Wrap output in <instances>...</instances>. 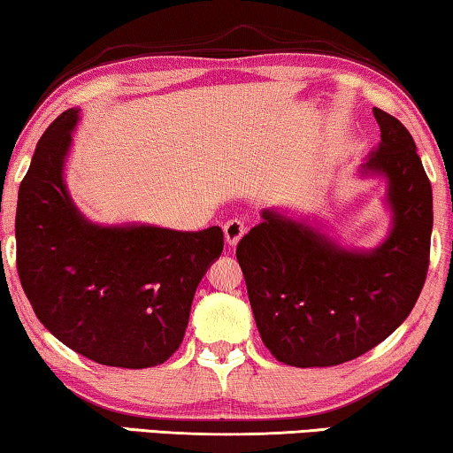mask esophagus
I'll list each match as a JSON object with an SVG mask.
<instances>
[{
    "mask_svg": "<svg viewBox=\"0 0 453 453\" xmlns=\"http://www.w3.org/2000/svg\"><path fill=\"white\" fill-rule=\"evenodd\" d=\"M246 234V226L244 221L240 219H229L227 224H224V235H226V242L227 246H235L238 242L242 240V235Z\"/></svg>",
    "mask_w": 453,
    "mask_h": 453,
    "instance_id": "esophagus-1",
    "label": "esophagus"
}]
</instances>
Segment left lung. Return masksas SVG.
<instances>
[{"label":"left lung","instance_id":"8db88e82","mask_svg":"<svg viewBox=\"0 0 453 453\" xmlns=\"http://www.w3.org/2000/svg\"><path fill=\"white\" fill-rule=\"evenodd\" d=\"M381 142L361 176L386 180L390 232L372 250L341 246L320 224L263 209L235 248L260 339L277 361L330 367L388 339L423 289L433 193L409 129L380 108Z\"/></svg>","mask_w":453,"mask_h":453}]
</instances>
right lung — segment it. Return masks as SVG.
<instances>
[{
  "instance_id": "obj_1",
  "label": "right lung",
  "mask_w": 453,
  "mask_h": 453,
  "mask_svg": "<svg viewBox=\"0 0 453 453\" xmlns=\"http://www.w3.org/2000/svg\"><path fill=\"white\" fill-rule=\"evenodd\" d=\"M78 123L80 108H69L49 125L18 190L20 283L44 328L75 353L111 367L160 365L180 347L224 232L88 219L65 184Z\"/></svg>"
}]
</instances>
